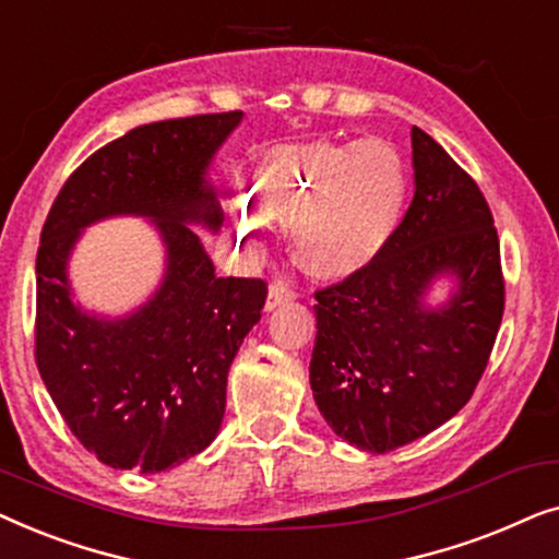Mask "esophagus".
I'll return each instance as SVG.
<instances>
[{
    "label": "esophagus",
    "mask_w": 559,
    "mask_h": 559,
    "mask_svg": "<svg viewBox=\"0 0 559 559\" xmlns=\"http://www.w3.org/2000/svg\"><path fill=\"white\" fill-rule=\"evenodd\" d=\"M293 297H295V289L289 287L287 282H282V280L272 282V285H270V293H266V310L280 308L282 302L293 300Z\"/></svg>",
    "instance_id": "esophagus-1"
}]
</instances>
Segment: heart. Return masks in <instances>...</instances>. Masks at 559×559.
<instances>
[{
  "label": "heart",
  "mask_w": 559,
  "mask_h": 559,
  "mask_svg": "<svg viewBox=\"0 0 559 559\" xmlns=\"http://www.w3.org/2000/svg\"><path fill=\"white\" fill-rule=\"evenodd\" d=\"M407 167L381 140H312L274 147L257 165L251 201L234 205L243 247L270 239L264 216L287 221L289 247L310 274L346 280L369 266L400 226Z\"/></svg>",
  "instance_id": "b5f03b06"
}]
</instances>
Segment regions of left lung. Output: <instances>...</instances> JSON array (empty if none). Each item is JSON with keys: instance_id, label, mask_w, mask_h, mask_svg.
<instances>
[{"instance_id": "8db88e82", "label": "left lung", "mask_w": 559, "mask_h": 559, "mask_svg": "<svg viewBox=\"0 0 559 559\" xmlns=\"http://www.w3.org/2000/svg\"><path fill=\"white\" fill-rule=\"evenodd\" d=\"M415 198L361 272L316 293L310 386L333 432L389 453L457 415L484 377L503 316L499 234L476 180L412 127ZM438 276L456 293L424 305Z\"/></svg>"}]
</instances>
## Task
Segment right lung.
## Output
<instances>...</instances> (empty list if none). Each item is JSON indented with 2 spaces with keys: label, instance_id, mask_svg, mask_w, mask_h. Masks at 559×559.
Returning <instances> with one entry per match:
<instances>
[{
  "label": "right lung",
  "instance_id": "add662e5",
  "mask_svg": "<svg viewBox=\"0 0 559 559\" xmlns=\"http://www.w3.org/2000/svg\"><path fill=\"white\" fill-rule=\"evenodd\" d=\"M241 117L155 121L104 144L66 180L43 226L35 361L71 432L111 468L159 473L209 448L228 369L262 318L266 282L216 277L190 228L224 224L205 170ZM111 215L152 217L168 247L164 285L119 321L83 313L67 287L80 231Z\"/></svg>",
  "mask_w": 559,
  "mask_h": 559
}]
</instances>
